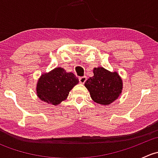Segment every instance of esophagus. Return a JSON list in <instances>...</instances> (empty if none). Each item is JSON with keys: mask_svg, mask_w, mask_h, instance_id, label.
<instances>
[{"mask_svg": "<svg viewBox=\"0 0 158 158\" xmlns=\"http://www.w3.org/2000/svg\"><path fill=\"white\" fill-rule=\"evenodd\" d=\"M86 80H87L86 76H82V77H79V82H80V83L84 84Z\"/></svg>", "mask_w": 158, "mask_h": 158, "instance_id": "34e87169", "label": "esophagus"}]
</instances>
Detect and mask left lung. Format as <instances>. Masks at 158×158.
<instances>
[{
    "mask_svg": "<svg viewBox=\"0 0 158 158\" xmlns=\"http://www.w3.org/2000/svg\"><path fill=\"white\" fill-rule=\"evenodd\" d=\"M94 76L85 82L92 99L98 104L109 105L118 99L122 91V79L117 72L103 67L94 68Z\"/></svg>",
    "mask_w": 158,
    "mask_h": 158,
    "instance_id": "obj_1",
    "label": "left lung"
}]
</instances>
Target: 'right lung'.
I'll use <instances>...</instances> for the list:
<instances>
[{
  "label": "right lung",
  "instance_id": "1",
  "mask_svg": "<svg viewBox=\"0 0 158 158\" xmlns=\"http://www.w3.org/2000/svg\"><path fill=\"white\" fill-rule=\"evenodd\" d=\"M78 83L79 79L73 73L57 67L41 75L36 85V95L42 101L57 106L66 99L70 90Z\"/></svg>",
  "mask_w": 158,
  "mask_h": 158
}]
</instances>
